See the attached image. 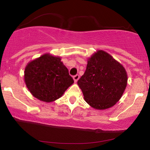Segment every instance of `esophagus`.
Masks as SVG:
<instances>
[{
    "mask_svg": "<svg viewBox=\"0 0 150 150\" xmlns=\"http://www.w3.org/2000/svg\"><path fill=\"white\" fill-rule=\"evenodd\" d=\"M79 78H80V76H79V75L76 74V76H74L73 77L74 80V82H77V81H78V80L79 79Z\"/></svg>",
    "mask_w": 150,
    "mask_h": 150,
    "instance_id": "34e87169",
    "label": "esophagus"
}]
</instances>
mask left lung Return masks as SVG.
<instances>
[{"mask_svg": "<svg viewBox=\"0 0 150 150\" xmlns=\"http://www.w3.org/2000/svg\"><path fill=\"white\" fill-rule=\"evenodd\" d=\"M127 80V71L122 64L106 51L97 50L88 58L86 71L77 84L90 106L105 110L121 99Z\"/></svg>", "mask_w": 150, "mask_h": 150, "instance_id": "1", "label": "left lung"}]
</instances>
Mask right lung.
Segmentation results:
<instances>
[{
  "instance_id": "right-lung-1",
  "label": "right lung",
  "mask_w": 150,
  "mask_h": 150,
  "mask_svg": "<svg viewBox=\"0 0 150 150\" xmlns=\"http://www.w3.org/2000/svg\"><path fill=\"white\" fill-rule=\"evenodd\" d=\"M24 81L33 97L47 103L60 98L74 83L60 57L50 53H44L27 64Z\"/></svg>"
}]
</instances>
